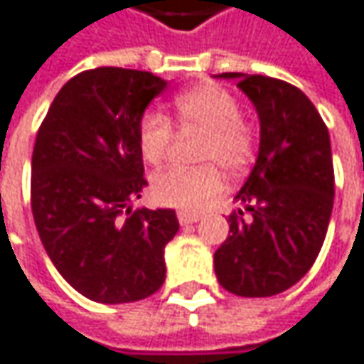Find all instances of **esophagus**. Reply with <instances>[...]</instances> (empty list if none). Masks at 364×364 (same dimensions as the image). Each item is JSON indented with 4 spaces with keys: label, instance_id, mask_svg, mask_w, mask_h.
Segmentation results:
<instances>
[{
    "label": "esophagus",
    "instance_id": "34e87169",
    "mask_svg": "<svg viewBox=\"0 0 364 364\" xmlns=\"http://www.w3.org/2000/svg\"><path fill=\"white\" fill-rule=\"evenodd\" d=\"M177 218H179L181 225H193V223H200L202 216H200L198 212H179Z\"/></svg>",
    "mask_w": 364,
    "mask_h": 364
}]
</instances>
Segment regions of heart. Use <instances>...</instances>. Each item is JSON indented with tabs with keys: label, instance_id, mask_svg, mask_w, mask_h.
<instances>
[{
	"label": "heart",
	"instance_id": "obj_1",
	"mask_svg": "<svg viewBox=\"0 0 364 364\" xmlns=\"http://www.w3.org/2000/svg\"><path fill=\"white\" fill-rule=\"evenodd\" d=\"M175 119L181 127L203 132L198 161L208 162L196 168H166L152 185L154 202L179 210H202L225 187V175L239 173L253 159L255 138L241 119L237 98L218 84H200L173 100ZM173 139L171 121L162 113L148 111L138 123V146L144 161L161 164Z\"/></svg>",
	"mask_w": 364,
	"mask_h": 364
}]
</instances>
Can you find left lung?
Returning <instances> with one entry per match:
<instances>
[{
  "label": "left lung",
  "mask_w": 364,
  "mask_h": 364,
  "mask_svg": "<svg viewBox=\"0 0 364 364\" xmlns=\"http://www.w3.org/2000/svg\"><path fill=\"white\" fill-rule=\"evenodd\" d=\"M259 117V152L235 196L228 239L214 253L220 287L237 296H274L294 287L323 245L333 205L328 127L289 82L228 72Z\"/></svg>",
  "instance_id": "1"
}]
</instances>
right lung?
Listing matches in <instances>:
<instances>
[{"label": "right lung", "mask_w": 364, "mask_h": 364, "mask_svg": "<svg viewBox=\"0 0 364 364\" xmlns=\"http://www.w3.org/2000/svg\"><path fill=\"white\" fill-rule=\"evenodd\" d=\"M166 88L150 72L97 68L51 102L33 152L31 203L38 237L70 287L105 305L134 303L164 282L175 210H134L144 162L138 123Z\"/></svg>", "instance_id": "add662e5"}]
</instances>
